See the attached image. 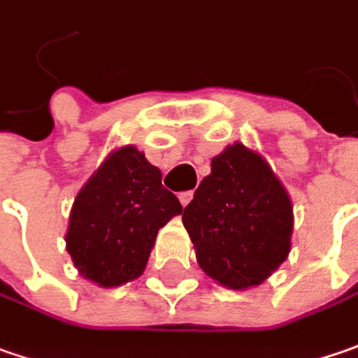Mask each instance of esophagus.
Listing matches in <instances>:
<instances>
[{"label": "esophagus", "instance_id": "obj_1", "mask_svg": "<svg viewBox=\"0 0 358 358\" xmlns=\"http://www.w3.org/2000/svg\"><path fill=\"white\" fill-rule=\"evenodd\" d=\"M180 202H182V206H188L190 204V200L194 198V192H180Z\"/></svg>", "mask_w": 358, "mask_h": 358}]
</instances>
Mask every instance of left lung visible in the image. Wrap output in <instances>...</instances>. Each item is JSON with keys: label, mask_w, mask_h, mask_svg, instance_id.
<instances>
[{"label": "left lung", "mask_w": 358, "mask_h": 358, "mask_svg": "<svg viewBox=\"0 0 358 358\" xmlns=\"http://www.w3.org/2000/svg\"><path fill=\"white\" fill-rule=\"evenodd\" d=\"M182 222L200 268L234 290L260 285L290 250V198L271 166L242 144L212 158Z\"/></svg>", "instance_id": "1"}]
</instances>
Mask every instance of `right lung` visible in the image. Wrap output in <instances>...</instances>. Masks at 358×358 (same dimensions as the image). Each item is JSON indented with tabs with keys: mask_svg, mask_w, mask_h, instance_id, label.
Segmentation results:
<instances>
[{
	"mask_svg": "<svg viewBox=\"0 0 358 358\" xmlns=\"http://www.w3.org/2000/svg\"><path fill=\"white\" fill-rule=\"evenodd\" d=\"M180 212L178 198L162 186V172L142 152L124 146L76 198L68 252L84 278L120 287L144 272L158 230Z\"/></svg>",
	"mask_w": 358,
	"mask_h": 358,
	"instance_id": "add662e5",
	"label": "right lung"
}]
</instances>
